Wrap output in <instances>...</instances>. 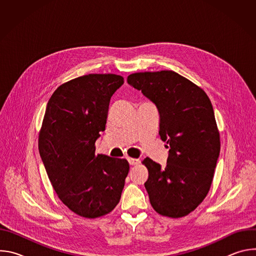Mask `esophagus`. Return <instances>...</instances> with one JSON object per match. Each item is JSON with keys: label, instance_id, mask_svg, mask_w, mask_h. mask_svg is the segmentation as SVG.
<instances>
[{"label": "esophagus", "instance_id": "34e87169", "mask_svg": "<svg viewBox=\"0 0 256 256\" xmlns=\"http://www.w3.org/2000/svg\"><path fill=\"white\" fill-rule=\"evenodd\" d=\"M128 161L130 165H138L140 163V159H136V158H128Z\"/></svg>", "mask_w": 256, "mask_h": 256}]
</instances>
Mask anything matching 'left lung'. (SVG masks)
<instances>
[{
    "label": "left lung",
    "mask_w": 256,
    "mask_h": 256,
    "mask_svg": "<svg viewBox=\"0 0 256 256\" xmlns=\"http://www.w3.org/2000/svg\"><path fill=\"white\" fill-rule=\"evenodd\" d=\"M128 83L152 100L160 114L159 134L168 144L167 165L142 160L150 202L160 214L181 218L206 196L221 142L212 105L206 92L173 70L134 72Z\"/></svg>",
    "instance_id": "1"
}]
</instances>
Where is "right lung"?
<instances>
[{
  "label": "right lung",
  "instance_id": "1",
  "mask_svg": "<svg viewBox=\"0 0 256 256\" xmlns=\"http://www.w3.org/2000/svg\"><path fill=\"white\" fill-rule=\"evenodd\" d=\"M124 84L116 74H89L62 84L46 105L38 150L58 198L72 212L95 218L120 202L130 164L95 154L109 101Z\"/></svg>",
  "mask_w": 256,
  "mask_h": 256
}]
</instances>
